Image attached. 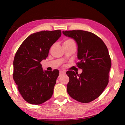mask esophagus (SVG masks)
<instances>
[{"instance_id": "obj_1", "label": "esophagus", "mask_w": 125, "mask_h": 125, "mask_svg": "<svg viewBox=\"0 0 125 125\" xmlns=\"http://www.w3.org/2000/svg\"><path fill=\"white\" fill-rule=\"evenodd\" d=\"M65 71H60V75H62V74H65Z\"/></svg>"}]
</instances>
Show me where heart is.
<instances>
[{"label": "heart", "instance_id": "1", "mask_svg": "<svg viewBox=\"0 0 125 125\" xmlns=\"http://www.w3.org/2000/svg\"><path fill=\"white\" fill-rule=\"evenodd\" d=\"M64 42H66V43H69V42H74V41L72 40H71V39H68V40H66Z\"/></svg>", "mask_w": 125, "mask_h": 125}]
</instances>
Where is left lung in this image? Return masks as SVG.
<instances>
[{
    "mask_svg": "<svg viewBox=\"0 0 125 125\" xmlns=\"http://www.w3.org/2000/svg\"><path fill=\"white\" fill-rule=\"evenodd\" d=\"M77 45V64L83 71L80 75L72 71L66 74L69 78L67 90L73 99L89 103L101 95L109 82L111 62L108 48L102 40L93 33L83 30L62 31Z\"/></svg>",
    "mask_w": 125,
    "mask_h": 125,
    "instance_id": "obj_1",
    "label": "left lung"
}]
</instances>
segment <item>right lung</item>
Wrapping results in <instances>:
<instances>
[{
	"instance_id": "add662e5",
	"label": "right lung",
	"mask_w": 125,
	"mask_h": 125,
	"mask_svg": "<svg viewBox=\"0 0 125 125\" xmlns=\"http://www.w3.org/2000/svg\"><path fill=\"white\" fill-rule=\"evenodd\" d=\"M61 35L60 30L33 33L23 41L15 54L14 80L21 95L30 104H42L52 95L59 72L43 71L40 62L46 59L51 47Z\"/></svg>"
}]
</instances>
